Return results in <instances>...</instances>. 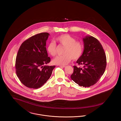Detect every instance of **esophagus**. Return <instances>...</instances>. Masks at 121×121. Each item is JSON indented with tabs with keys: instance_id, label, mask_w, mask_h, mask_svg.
Instances as JSON below:
<instances>
[{
	"instance_id": "obj_1",
	"label": "esophagus",
	"mask_w": 121,
	"mask_h": 121,
	"mask_svg": "<svg viewBox=\"0 0 121 121\" xmlns=\"http://www.w3.org/2000/svg\"><path fill=\"white\" fill-rule=\"evenodd\" d=\"M60 67H62V68H65L66 66H62V65H60L59 66Z\"/></svg>"
}]
</instances>
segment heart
I'll list each match as a JSON object with an SVG mask.
<instances>
[{
  "instance_id": "1",
  "label": "heart",
  "mask_w": 121,
  "mask_h": 121,
  "mask_svg": "<svg viewBox=\"0 0 121 121\" xmlns=\"http://www.w3.org/2000/svg\"><path fill=\"white\" fill-rule=\"evenodd\" d=\"M58 42L65 46L62 56H58L52 60V63L56 65L64 66L67 65L71 61L72 59L76 60L82 56L83 46L82 44L74 38L67 34L62 35L56 39ZM47 51L52 56L56 54L57 46L54 42H50L47 47Z\"/></svg>"
}]
</instances>
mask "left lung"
I'll return each instance as SVG.
<instances>
[{
  "label": "left lung",
  "mask_w": 121,
  "mask_h": 121,
  "mask_svg": "<svg viewBox=\"0 0 121 121\" xmlns=\"http://www.w3.org/2000/svg\"><path fill=\"white\" fill-rule=\"evenodd\" d=\"M82 40L84 50L77 63L83 67L74 66L73 72L70 78L79 86L89 87L95 84L104 74L107 65L106 56L97 39L86 36Z\"/></svg>",
  "instance_id": "8db88e82"
}]
</instances>
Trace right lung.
Masks as SVG:
<instances>
[{
	"label": "right lung",
	"mask_w": 121,
	"mask_h": 121,
	"mask_svg": "<svg viewBox=\"0 0 121 121\" xmlns=\"http://www.w3.org/2000/svg\"><path fill=\"white\" fill-rule=\"evenodd\" d=\"M49 35L48 33L35 35L23 42L18 49L16 73L21 82L28 87L37 89L43 86L55 67L45 65L51 60L46 48Z\"/></svg>",
	"instance_id": "obj_1"
}]
</instances>
